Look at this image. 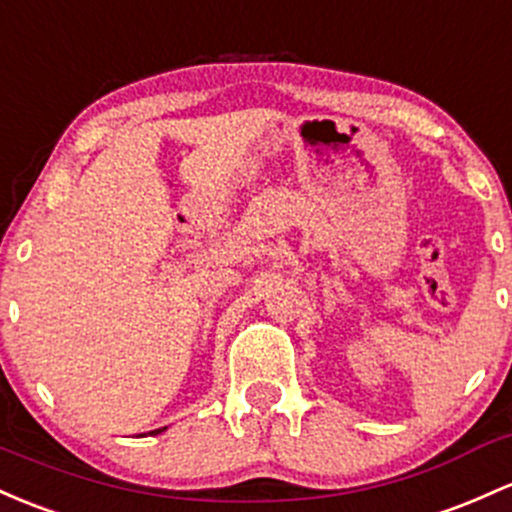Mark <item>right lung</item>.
<instances>
[{"label": "right lung", "mask_w": 512, "mask_h": 512, "mask_svg": "<svg viewBox=\"0 0 512 512\" xmlns=\"http://www.w3.org/2000/svg\"><path fill=\"white\" fill-rule=\"evenodd\" d=\"M155 432H160V430H155Z\"/></svg>", "instance_id": "obj_1"}]
</instances>
